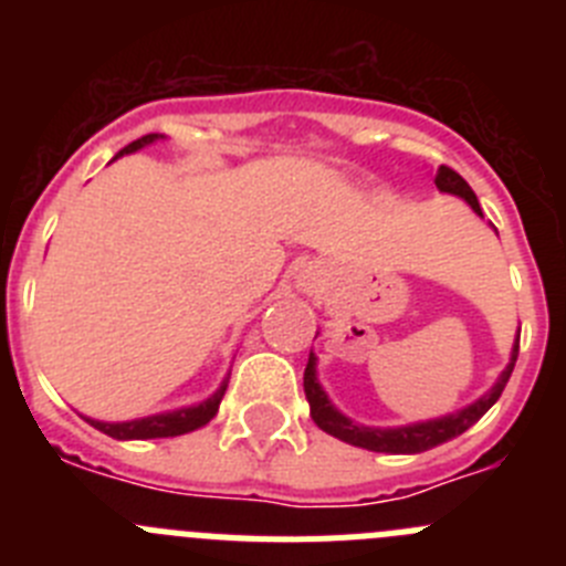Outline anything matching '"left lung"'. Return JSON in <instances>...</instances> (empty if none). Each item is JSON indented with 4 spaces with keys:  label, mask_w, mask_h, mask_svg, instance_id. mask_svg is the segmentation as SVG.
Segmentation results:
<instances>
[{
    "label": "left lung",
    "mask_w": 566,
    "mask_h": 566,
    "mask_svg": "<svg viewBox=\"0 0 566 566\" xmlns=\"http://www.w3.org/2000/svg\"><path fill=\"white\" fill-rule=\"evenodd\" d=\"M433 184H437L439 192L459 195V198H464V201L470 203L473 212L482 214V207H479V198L473 195V189H470L462 175L453 172L451 167H439ZM516 357H518V337H516V345H513V354H510L507 368H504L502 377L496 379V385H493L484 397H479L473 405H468V408H462V411L457 413H448V417L442 419L402 424V428H368V424L352 422L345 413H339L332 405V399H328V394L323 391V385L317 382V357H314V354H308L306 374H303V388H306L312 419L317 422L319 431L332 433V437L343 439V442L354 444V448H365V451H374V453H422L437 448V444L448 442V439L459 437V433H464L470 424H476L479 419H482L493 405H496V399L502 397L504 391V385H507L510 374H513Z\"/></svg>",
    "instance_id": "left-lung-1"
}]
</instances>
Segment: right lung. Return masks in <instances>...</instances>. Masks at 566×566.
Returning <instances> with one entry per match:
<instances>
[{
	"instance_id": "1",
	"label": "right lung",
	"mask_w": 566,
	"mask_h": 566,
	"mask_svg": "<svg viewBox=\"0 0 566 566\" xmlns=\"http://www.w3.org/2000/svg\"><path fill=\"white\" fill-rule=\"evenodd\" d=\"M158 138H164V135H158V133L144 135V138H138V142L127 144V147H124L118 155L135 153V149L147 147V144L158 142ZM118 155H115V158H118ZM227 385H229V379H223L221 388H218V391H214L209 399H203L201 405H189V408H178V411L155 413V417H144V419H133V422H98V419H87V417H84V419H87L93 428H98V431L107 433V437H113V439L181 437V433H189V431H198V428H203V424H207L209 419L218 413L223 394H227Z\"/></svg>"
}]
</instances>
